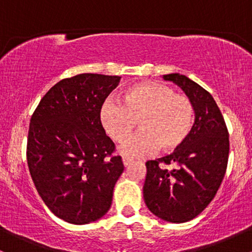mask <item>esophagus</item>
<instances>
[{"mask_svg":"<svg viewBox=\"0 0 252 252\" xmlns=\"http://www.w3.org/2000/svg\"><path fill=\"white\" fill-rule=\"evenodd\" d=\"M122 161H123V164H124V167H128V166H130V164H131L132 162H134V160H132V158H126V156H123Z\"/></svg>","mask_w":252,"mask_h":252,"instance_id":"obj_1","label":"esophagus"}]
</instances>
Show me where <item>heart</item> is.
Here are the masks:
<instances>
[{
    "label": "heart",
    "instance_id": "obj_1",
    "mask_svg": "<svg viewBox=\"0 0 252 252\" xmlns=\"http://www.w3.org/2000/svg\"><path fill=\"white\" fill-rule=\"evenodd\" d=\"M123 104L108 100L100 108V122L112 140L121 142L139 121L141 130L121 144L120 152L143 156L156 149L172 153L187 140L194 123V105L185 94L162 83L143 82L122 94Z\"/></svg>",
    "mask_w": 252,
    "mask_h": 252
}]
</instances>
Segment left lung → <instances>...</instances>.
<instances>
[{"label":"left lung","mask_w":252,"mask_h":252,"mask_svg":"<svg viewBox=\"0 0 252 252\" xmlns=\"http://www.w3.org/2000/svg\"><path fill=\"white\" fill-rule=\"evenodd\" d=\"M162 78L176 84L192 100L195 118L180 148L146 162L143 198L153 215L179 224L200 215L215 198L226 172L230 143L224 117L210 92L184 74Z\"/></svg>","instance_id":"8db88e82"}]
</instances>
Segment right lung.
Returning a JSON list of instances; mask_svg holds the SVG:
<instances>
[{
  "label": "right lung",
  "instance_id": "1",
  "mask_svg": "<svg viewBox=\"0 0 252 252\" xmlns=\"http://www.w3.org/2000/svg\"><path fill=\"white\" fill-rule=\"evenodd\" d=\"M120 80L97 73L60 80L31 118V176L46 206L71 224H89L106 215L124 170L100 122V108Z\"/></svg>",
  "mask_w": 252,
  "mask_h": 252
}]
</instances>
